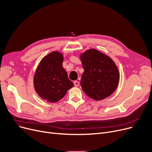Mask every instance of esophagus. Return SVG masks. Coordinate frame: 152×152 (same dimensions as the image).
<instances>
[{"label":"esophagus","instance_id":"34e87169","mask_svg":"<svg viewBox=\"0 0 152 152\" xmlns=\"http://www.w3.org/2000/svg\"><path fill=\"white\" fill-rule=\"evenodd\" d=\"M74 85L75 86H79V82H78V81H74Z\"/></svg>","mask_w":152,"mask_h":152}]
</instances>
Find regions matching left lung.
Instances as JSON below:
<instances>
[{
  "instance_id": "8db88e82",
  "label": "left lung",
  "mask_w": 152,
  "mask_h": 152,
  "mask_svg": "<svg viewBox=\"0 0 152 152\" xmlns=\"http://www.w3.org/2000/svg\"><path fill=\"white\" fill-rule=\"evenodd\" d=\"M84 72L80 85L90 98L102 100L115 90L119 81V70L110 57L91 49L81 54Z\"/></svg>"
}]
</instances>
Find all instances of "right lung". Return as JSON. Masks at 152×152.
<instances>
[{"mask_svg": "<svg viewBox=\"0 0 152 152\" xmlns=\"http://www.w3.org/2000/svg\"><path fill=\"white\" fill-rule=\"evenodd\" d=\"M63 60L61 53H50L41 60L35 72V91L48 102H59L74 86L62 67Z\"/></svg>", "mask_w": 152, "mask_h": 152, "instance_id": "1", "label": "right lung"}]
</instances>
